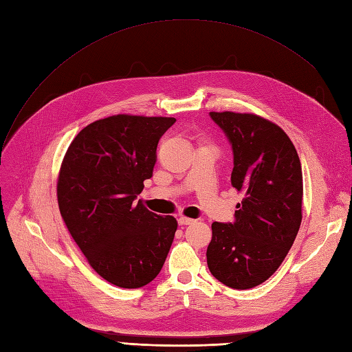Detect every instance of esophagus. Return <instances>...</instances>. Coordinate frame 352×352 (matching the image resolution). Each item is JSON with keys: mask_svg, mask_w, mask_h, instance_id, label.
<instances>
[{"mask_svg": "<svg viewBox=\"0 0 352 352\" xmlns=\"http://www.w3.org/2000/svg\"><path fill=\"white\" fill-rule=\"evenodd\" d=\"M194 221H195L194 219H189V217H185V216H180V217L177 219L179 226H188V225H192Z\"/></svg>", "mask_w": 352, "mask_h": 352, "instance_id": "obj_1", "label": "esophagus"}]
</instances>
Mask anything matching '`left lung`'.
<instances>
[{"mask_svg":"<svg viewBox=\"0 0 352 352\" xmlns=\"http://www.w3.org/2000/svg\"><path fill=\"white\" fill-rule=\"evenodd\" d=\"M232 144V186L243 194L235 223L211 225V274L233 289L267 280L289 252L302 220V170L282 127L252 113L211 111Z\"/></svg>","mask_w":352,"mask_h":352,"instance_id":"1","label":"left lung"}]
</instances>
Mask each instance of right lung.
<instances>
[{"label": "right lung", "instance_id": "obj_1", "mask_svg": "<svg viewBox=\"0 0 352 352\" xmlns=\"http://www.w3.org/2000/svg\"><path fill=\"white\" fill-rule=\"evenodd\" d=\"M175 117L116 114L74 136L61 162L57 199L63 221L91 267L124 289L162 270L177 229L135 198L153 176L160 138Z\"/></svg>", "mask_w": 352, "mask_h": 352}]
</instances>
